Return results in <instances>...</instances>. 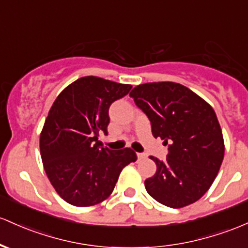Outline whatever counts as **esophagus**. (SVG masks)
Segmentation results:
<instances>
[{"label": "esophagus", "mask_w": 248, "mask_h": 248, "mask_svg": "<svg viewBox=\"0 0 248 248\" xmlns=\"http://www.w3.org/2000/svg\"><path fill=\"white\" fill-rule=\"evenodd\" d=\"M137 155H138V159L139 160L145 159V157H146V154L145 153H137Z\"/></svg>", "instance_id": "1"}]
</instances>
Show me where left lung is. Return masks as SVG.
<instances>
[{
	"label": "left lung",
	"mask_w": 248,
	"mask_h": 248,
	"mask_svg": "<svg viewBox=\"0 0 248 248\" xmlns=\"http://www.w3.org/2000/svg\"><path fill=\"white\" fill-rule=\"evenodd\" d=\"M148 116L154 138L168 145L165 161L149 156L156 172L146 179L148 194L181 208L205 194L217 178L225 145L216 111L199 95L175 82L139 84L129 93Z\"/></svg>",
	"instance_id": "8db88e82"
}]
</instances>
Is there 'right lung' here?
<instances>
[{"mask_svg": "<svg viewBox=\"0 0 248 248\" xmlns=\"http://www.w3.org/2000/svg\"><path fill=\"white\" fill-rule=\"evenodd\" d=\"M130 84L84 76L66 87L51 106L40 135V152L49 181L60 197L78 207L102 202L120 173L137 161L133 149L110 151L99 141L108 134V109L129 93Z\"/></svg>", "mask_w": 248, "mask_h": 248, "instance_id": "right-lung-1", "label": "right lung"}]
</instances>
